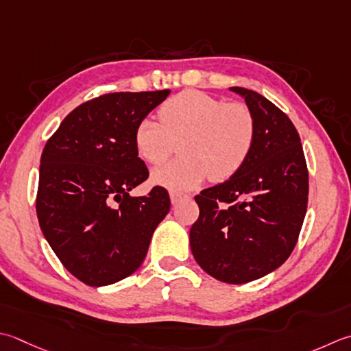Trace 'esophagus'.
Instances as JSON below:
<instances>
[{"label":"esophagus","instance_id":"obj_1","mask_svg":"<svg viewBox=\"0 0 351 351\" xmlns=\"http://www.w3.org/2000/svg\"><path fill=\"white\" fill-rule=\"evenodd\" d=\"M189 195L182 193V191H178V190H171L170 191V201L171 204H178L180 201H182V199H187Z\"/></svg>","mask_w":351,"mask_h":351}]
</instances>
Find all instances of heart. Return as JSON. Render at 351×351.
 Here are the masks:
<instances>
[{
  "instance_id": "1",
  "label": "heart",
  "mask_w": 351,
  "mask_h": 351,
  "mask_svg": "<svg viewBox=\"0 0 351 351\" xmlns=\"http://www.w3.org/2000/svg\"><path fill=\"white\" fill-rule=\"evenodd\" d=\"M161 123L143 119L134 130L136 154L152 166L167 160L175 143L182 158L156 169L155 184L189 190L205 178L223 182L239 173L252 154L257 121L245 103L230 101L187 89L166 100L158 109Z\"/></svg>"
}]
</instances>
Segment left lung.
Segmentation results:
<instances>
[{
	"label": "left lung",
	"mask_w": 351,
	"mask_h": 351,
	"mask_svg": "<svg viewBox=\"0 0 351 351\" xmlns=\"http://www.w3.org/2000/svg\"><path fill=\"white\" fill-rule=\"evenodd\" d=\"M256 115L257 138L245 166L195 196L190 246L202 269L225 283L265 277L291 256L304 222L308 170L300 135L280 108L232 86Z\"/></svg>",
	"instance_id": "left-lung-1"
}]
</instances>
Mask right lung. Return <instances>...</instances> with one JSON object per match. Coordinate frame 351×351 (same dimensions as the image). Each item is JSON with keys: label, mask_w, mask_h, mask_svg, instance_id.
I'll return each mask as SVG.
<instances>
[{"label": "right lung", "mask_w": 351, "mask_h": 351, "mask_svg": "<svg viewBox=\"0 0 351 351\" xmlns=\"http://www.w3.org/2000/svg\"><path fill=\"white\" fill-rule=\"evenodd\" d=\"M169 93H109L82 103L43 150L40 230L65 269L88 286L112 285L138 269L170 210L160 185L144 196L129 195L149 178L134 130Z\"/></svg>", "instance_id": "add662e5"}]
</instances>
